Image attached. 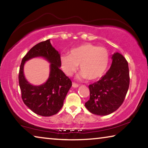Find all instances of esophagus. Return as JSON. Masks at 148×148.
<instances>
[{
    "mask_svg": "<svg viewBox=\"0 0 148 148\" xmlns=\"http://www.w3.org/2000/svg\"><path fill=\"white\" fill-rule=\"evenodd\" d=\"M78 86H79L78 84H76V83H75V82H72V87H75V88H76V87H77Z\"/></svg>",
    "mask_w": 148,
    "mask_h": 148,
    "instance_id": "1",
    "label": "esophagus"
}]
</instances>
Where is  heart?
Returning a JSON list of instances; mask_svg holds the SVG:
<instances>
[{"label":"heart","mask_w":148,"mask_h":148,"mask_svg":"<svg viewBox=\"0 0 148 148\" xmlns=\"http://www.w3.org/2000/svg\"><path fill=\"white\" fill-rule=\"evenodd\" d=\"M60 60L62 71L67 76H71L79 64V76L95 80L106 73L110 63V53L104 47L86 44L71 49L69 56L62 55Z\"/></svg>","instance_id":"heart-1"}]
</instances>
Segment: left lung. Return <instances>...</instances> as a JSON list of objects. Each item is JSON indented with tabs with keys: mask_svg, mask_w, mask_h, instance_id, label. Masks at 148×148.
Segmentation results:
<instances>
[{
	"mask_svg": "<svg viewBox=\"0 0 148 148\" xmlns=\"http://www.w3.org/2000/svg\"><path fill=\"white\" fill-rule=\"evenodd\" d=\"M112 59V65L106 74L89 86L90 98L85 106L93 114L106 116L115 112L123 104L128 91V62L119 53H115Z\"/></svg>",
	"mask_w": 148,
	"mask_h": 148,
	"instance_id": "8db88e82",
	"label": "left lung"
}]
</instances>
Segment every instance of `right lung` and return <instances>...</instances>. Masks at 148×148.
<instances>
[{
  "label": "right lung",
  "mask_w": 148,
  "mask_h": 148,
  "mask_svg": "<svg viewBox=\"0 0 148 148\" xmlns=\"http://www.w3.org/2000/svg\"><path fill=\"white\" fill-rule=\"evenodd\" d=\"M36 56H43L50 63V73L46 83L34 86L24 78L23 66L25 61ZM59 52L51 46L50 39L40 42L27 52L22 59L19 72V84L25 104L35 114L51 116L58 113L72 86V82L59 67Z\"/></svg>",
  "instance_id": "1"
}]
</instances>
